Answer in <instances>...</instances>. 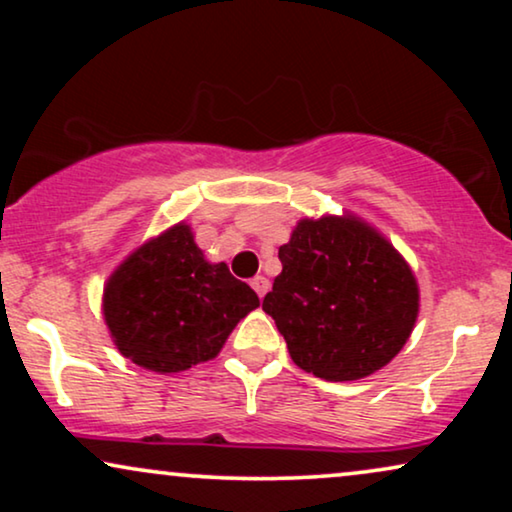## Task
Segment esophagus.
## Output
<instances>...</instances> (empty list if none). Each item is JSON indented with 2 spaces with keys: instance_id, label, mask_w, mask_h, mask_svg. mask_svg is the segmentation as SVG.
Here are the masks:
<instances>
[{
  "instance_id": "esophagus-1",
  "label": "esophagus",
  "mask_w": 512,
  "mask_h": 512,
  "mask_svg": "<svg viewBox=\"0 0 512 512\" xmlns=\"http://www.w3.org/2000/svg\"><path fill=\"white\" fill-rule=\"evenodd\" d=\"M251 286H254V291L258 293V298H263L265 293H268V289H270V282L263 275H256L254 279H251Z\"/></svg>"
}]
</instances>
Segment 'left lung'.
<instances>
[{"instance_id": "obj_1", "label": "left lung", "mask_w": 512, "mask_h": 512, "mask_svg": "<svg viewBox=\"0 0 512 512\" xmlns=\"http://www.w3.org/2000/svg\"><path fill=\"white\" fill-rule=\"evenodd\" d=\"M279 261L263 310L298 368L328 382L361 380L401 352L419 291L380 233L352 216L303 219L279 247Z\"/></svg>"}]
</instances>
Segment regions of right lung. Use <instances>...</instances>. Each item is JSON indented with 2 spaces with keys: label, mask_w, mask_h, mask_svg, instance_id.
Masks as SVG:
<instances>
[{
  "label": "right lung",
  "mask_w": 512,
  "mask_h": 512,
  "mask_svg": "<svg viewBox=\"0 0 512 512\" xmlns=\"http://www.w3.org/2000/svg\"><path fill=\"white\" fill-rule=\"evenodd\" d=\"M256 307L254 289L226 263H207L184 223L139 247L104 289V319L118 352L156 373L214 359Z\"/></svg>",
  "instance_id": "right-lung-1"
}]
</instances>
